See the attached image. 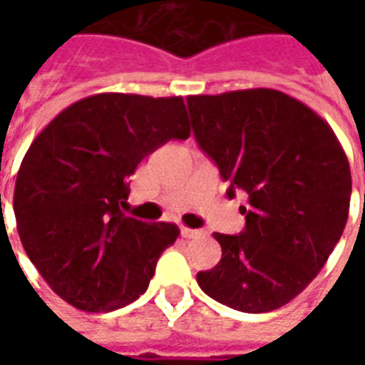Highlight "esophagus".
<instances>
[{"instance_id":"1","label":"esophagus","mask_w":365,"mask_h":365,"mask_svg":"<svg viewBox=\"0 0 365 365\" xmlns=\"http://www.w3.org/2000/svg\"><path fill=\"white\" fill-rule=\"evenodd\" d=\"M203 235V230H197V229H187V227H183L182 229V237L183 238H197Z\"/></svg>"}]
</instances>
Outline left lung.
Segmentation results:
<instances>
[{"mask_svg":"<svg viewBox=\"0 0 365 365\" xmlns=\"http://www.w3.org/2000/svg\"><path fill=\"white\" fill-rule=\"evenodd\" d=\"M193 135L222 180L246 193L240 235L213 237L222 258L197 283L242 313L287 305L313 282L342 237L352 175L327 120L269 88L187 97Z\"/></svg>","mask_w":365,"mask_h":365,"instance_id":"obj_1","label":"left lung"}]
</instances>
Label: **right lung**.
Here are the masks:
<instances>
[{
    "mask_svg": "<svg viewBox=\"0 0 365 365\" xmlns=\"http://www.w3.org/2000/svg\"><path fill=\"white\" fill-rule=\"evenodd\" d=\"M190 135L182 97L96 93L60 111L29 146L13 193L17 230L66 303L107 313L148 289L180 229L123 213L127 178L158 146Z\"/></svg>",
    "mask_w": 365,
    "mask_h": 365,
    "instance_id": "add662e5",
    "label": "right lung"
}]
</instances>
